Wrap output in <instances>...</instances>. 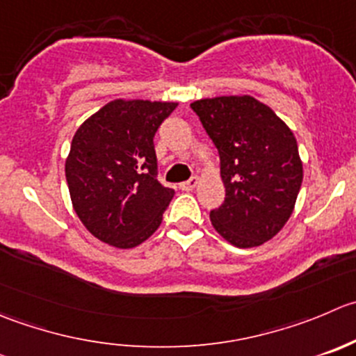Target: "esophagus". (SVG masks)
Wrapping results in <instances>:
<instances>
[{
    "instance_id": "esophagus-1",
    "label": "esophagus",
    "mask_w": 356,
    "mask_h": 356,
    "mask_svg": "<svg viewBox=\"0 0 356 356\" xmlns=\"http://www.w3.org/2000/svg\"><path fill=\"white\" fill-rule=\"evenodd\" d=\"M196 186H198V177H191L189 181L181 182V184H179V188H181L182 191H193Z\"/></svg>"
}]
</instances>
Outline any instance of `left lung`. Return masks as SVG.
Instances as JSON below:
<instances>
[{"instance_id":"left-lung-1","label":"left lung","mask_w":356,"mask_h":356,"mask_svg":"<svg viewBox=\"0 0 356 356\" xmlns=\"http://www.w3.org/2000/svg\"><path fill=\"white\" fill-rule=\"evenodd\" d=\"M220 158L226 198L210 212L217 233L238 248L271 240L292 216L302 182L298 140L273 109L252 95L191 102Z\"/></svg>"}]
</instances>
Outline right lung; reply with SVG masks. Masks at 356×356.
Returning <instances> with one entry per match:
<instances>
[{
    "label": "right lung",
    "mask_w": 356,
    "mask_h": 356,
    "mask_svg": "<svg viewBox=\"0 0 356 356\" xmlns=\"http://www.w3.org/2000/svg\"><path fill=\"white\" fill-rule=\"evenodd\" d=\"M177 102L116 99L86 118L65 158L72 209L95 238L116 248L146 241L174 189L156 179L154 134Z\"/></svg>",
    "instance_id": "1"
}]
</instances>
